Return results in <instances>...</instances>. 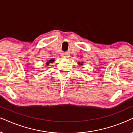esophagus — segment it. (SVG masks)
Returning <instances> with one entry per match:
<instances>
[{
	"mask_svg": "<svg viewBox=\"0 0 133 133\" xmlns=\"http://www.w3.org/2000/svg\"><path fill=\"white\" fill-rule=\"evenodd\" d=\"M62 57H68L66 56V55L65 54L62 55Z\"/></svg>",
	"mask_w": 133,
	"mask_h": 133,
	"instance_id": "esophagus-1",
	"label": "esophagus"
}]
</instances>
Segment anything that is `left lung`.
<instances>
[{
    "instance_id": "left-lung-1",
    "label": "left lung",
    "mask_w": 133,
    "mask_h": 133,
    "mask_svg": "<svg viewBox=\"0 0 133 133\" xmlns=\"http://www.w3.org/2000/svg\"><path fill=\"white\" fill-rule=\"evenodd\" d=\"M78 64L79 65H82V63H79V62L78 63Z\"/></svg>"
}]
</instances>
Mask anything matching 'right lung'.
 Returning <instances> with one entry per match:
<instances>
[{
    "instance_id": "obj_1",
    "label": "right lung",
    "mask_w": 133,
    "mask_h": 133,
    "mask_svg": "<svg viewBox=\"0 0 133 133\" xmlns=\"http://www.w3.org/2000/svg\"><path fill=\"white\" fill-rule=\"evenodd\" d=\"M53 62H54V59H51V60H49V61L46 62V65H47V66H48V65H49L50 63H52Z\"/></svg>"
}]
</instances>
